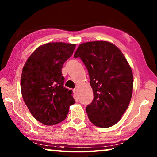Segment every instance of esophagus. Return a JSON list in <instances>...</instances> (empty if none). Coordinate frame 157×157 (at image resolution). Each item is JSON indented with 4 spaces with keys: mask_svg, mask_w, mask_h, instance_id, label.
Segmentation results:
<instances>
[{
    "mask_svg": "<svg viewBox=\"0 0 157 157\" xmlns=\"http://www.w3.org/2000/svg\"><path fill=\"white\" fill-rule=\"evenodd\" d=\"M73 91H74V92H75V93H77V91H78V86H76L75 88L74 89Z\"/></svg>",
    "mask_w": 157,
    "mask_h": 157,
    "instance_id": "34e87169",
    "label": "esophagus"
}]
</instances>
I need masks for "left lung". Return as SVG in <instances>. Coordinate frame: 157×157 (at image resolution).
Returning a JSON list of instances; mask_svg holds the SVG:
<instances>
[{"label": "left lung", "instance_id": "8db88e82", "mask_svg": "<svg viewBox=\"0 0 157 157\" xmlns=\"http://www.w3.org/2000/svg\"><path fill=\"white\" fill-rule=\"evenodd\" d=\"M74 57H79L88 70L94 100L86 111L90 121L107 128L121 120L131 100L132 68L121 50L105 41L80 44Z\"/></svg>", "mask_w": 157, "mask_h": 157}]
</instances>
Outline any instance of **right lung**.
Masks as SVG:
<instances>
[{"instance_id": "obj_1", "label": "right lung", "mask_w": 157, "mask_h": 157, "mask_svg": "<svg viewBox=\"0 0 157 157\" xmlns=\"http://www.w3.org/2000/svg\"><path fill=\"white\" fill-rule=\"evenodd\" d=\"M75 44L53 42L42 45L26 61L21 78L23 100L36 120L55 125L65 120L75 103L73 91L63 86V64Z\"/></svg>"}]
</instances>
